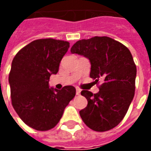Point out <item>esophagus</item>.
Listing matches in <instances>:
<instances>
[{"instance_id": "esophagus-1", "label": "esophagus", "mask_w": 151, "mask_h": 151, "mask_svg": "<svg viewBox=\"0 0 151 151\" xmlns=\"http://www.w3.org/2000/svg\"><path fill=\"white\" fill-rule=\"evenodd\" d=\"M80 93H81V91H80L79 89H77V90H76V94H77V95H80Z\"/></svg>"}]
</instances>
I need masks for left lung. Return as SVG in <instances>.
I'll return each instance as SVG.
<instances>
[{"instance_id":"obj_1","label":"left lung","mask_w":151,"mask_h":151,"mask_svg":"<svg viewBox=\"0 0 151 151\" xmlns=\"http://www.w3.org/2000/svg\"><path fill=\"white\" fill-rule=\"evenodd\" d=\"M70 51L88 58L90 77L96 82L103 80L97 94L81 92L88 102L79 111L83 122L97 132L113 129L126 115L134 96L137 68L130 51L108 36L78 40Z\"/></svg>"}]
</instances>
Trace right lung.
I'll return each mask as SVG.
<instances>
[{
    "mask_svg": "<svg viewBox=\"0 0 151 151\" xmlns=\"http://www.w3.org/2000/svg\"><path fill=\"white\" fill-rule=\"evenodd\" d=\"M69 43L54 39L32 41L12 61L9 82L12 105L28 126L47 131L58 124L66 106L76 95L73 86L50 88L51 74H56Z\"/></svg>",
    "mask_w": 151,
    "mask_h": 151,
    "instance_id": "obj_1",
    "label": "right lung"
}]
</instances>
